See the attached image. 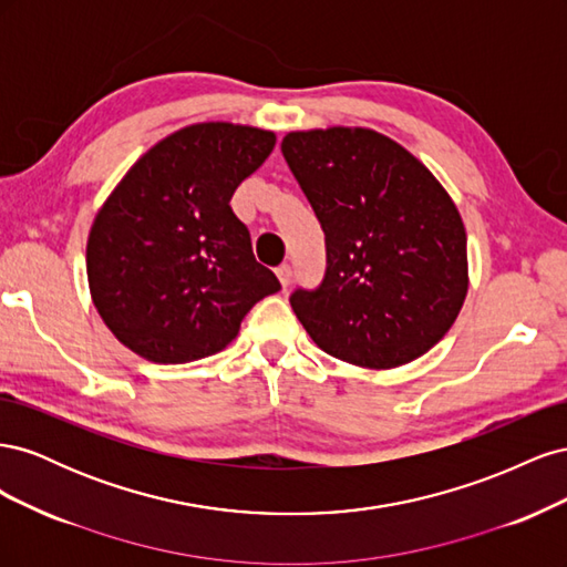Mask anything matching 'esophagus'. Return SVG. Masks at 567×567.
I'll list each match as a JSON object with an SVG mask.
<instances>
[{
  "label": "esophagus",
  "instance_id": "obj_1",
  "mask_svg": "<svg viewBox=\"0 0 567 567\" xmlns=\"http://www.w3.org/2000/svg\"><path fill=\"white\" fill-rule=\"evenodd\" d=\"M277 279L279 284L286 288L290 281H293V269H290V265H281L277 267Z\"/></svg>",
  "mask_w": 567,
  "mask_h": 567
}]
</instances>
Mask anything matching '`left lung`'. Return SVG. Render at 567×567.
Returning a JSON list of instances; mask_svg holds the SVG:
<instances>
[{
  "label": "left lung",
  "instance_id": "obj_1",
  "mask_svg": "<svg viewBox=\"0 0 567 567\" xmlns=\"http://www.w3.org/2000/svg\"><path fill=\"white\" fill-rule=\"evenodd\" d=\"M326 234V277L290 307L340 362L385 371L444 338L468 293L466 227L414 153L369 127L296 130L281 142Z\"/></svg>",
  "mask_w": 567,
  "mask_h": 567
}]
</instances>
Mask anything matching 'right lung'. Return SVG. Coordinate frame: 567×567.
Returning a JSON list of instances; mask_svg holds the SVG:
<instances>
[{"mask_svg":"<svg viewBox=\"0 0 567 567\" xmlns=\"http://www.w3.org/2000/svg\"><path fill=\"white\" fill-rule=\"evenodd\" d=\"M274 144L271 130L186 125L115 184L87 236V281L99 317L127 350L153 364L210 357L281 288L229 205Z\"/></svg>","mask_w":567,"mask_h":567,"instance_id":"add662e5","label":"right lung"}]
</instances>
